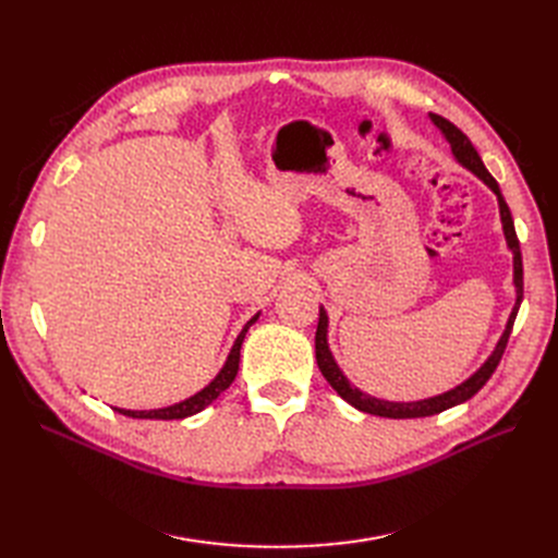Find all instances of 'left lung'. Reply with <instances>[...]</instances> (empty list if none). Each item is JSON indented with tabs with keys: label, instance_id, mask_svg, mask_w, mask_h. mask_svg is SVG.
Instances as JSON below:
<instances>
[{
	"label": "left lung",
	"instance_id": "left-lung-1",
	"mask_svg": "<svg viewBox=\"0 0 558 558\" xmlns=\"http://www.w3.org/2000/svg\"><path fill=\"white\" fill-rule=\"evenodd\" d=\"M430 121L442 130V134L447 137V142L451 144V150L456 160H459L463 167H468L470 172H475L488 189H492L496 195H498V207H500V218H502V230H505V240H508V246L512 248L514 253V286H517V305L510 314V320H508V328H505L500 342L496 347V351L492 353V359H488L475 375H472L468 381H463L461 386L451 388V391L442 393V396H435V398H428V400H418V402H388V400H379V398H373V396H365L363 391H359L356 386H351L349 379L342 375V369L337 367V363L332 361V353L328 349V316L324 312V307L318 310V326H316V363H318V369L320 375H324L328 379V384L335 388L337 393H340L349 404H353V408L361 410V412H367V414H375V416H386V418H418V416H433V414H440L449 408H453V404H461L465 400H470L472 396H475L480 388L492 379V375L496 373V367L502 359L505 353V347H508V340H510V332H512V326H514V318H517V312H519V305L523 300V265H521V248H519V240H517V230H514V221H512V214H510V207L508 202H505L500 189H498V181L488 174V170L484 167L480 154L475 150V146H472V142L465 137V134L456 128L451 121H447V118L437 116V113H430Z\"/></svg>",
	"mask_w": 558,
	"mask_h": 558
}]
</instances>
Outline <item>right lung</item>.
<instances>
[{
  "mask_svg": "<svg viewBox=\"0 0 558 558\" xmlns=\"http://www.w3.org/2000/svg\"><path fill=\"white\" fill-rule=\"evenodd\" d=\"M256 318H258V314L253 316V318L248 320V324L242 328L240 337H238V340H234V347H232V351H230V356H228L223 369L216 375V379H214L209 386L202 388L199 393L191 396L189 400L172 404V408H165V410L132 412V410H118V408H116V412H121V414L132 416V418H165V421H170V418H185V416H193V414L202 412V410L207 408V404H211L218 396H221V393L226 391V388L234 381V377H238V369H240V349H242V342H244V335L248 332V328H251L253 324H256Z\"/></svg>",
  "mask_w": 558,
  "mask_h": 558,
  "instance_id": "right-lung-1",
  "label": "right lung"
}]
</instances>
